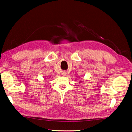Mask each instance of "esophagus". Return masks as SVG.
I'll return each instance as SVG.
<instances>
[{
    "label": "esophagus",
    "mask_w": 132,
    "mask_h": 132,
    "mask_svg": "<svg viewBox=\"0 0 132 132\" xmlns=\"http://www.w3.org/2000/svg\"><path fill=\"white\" fill-rule=\"evenodd\" d=\"M62 74V75H63V76H65V74H66L65 72H64V71H63V72Z\"/></svg>",
    "instance_id": "esophagus-1"
}]
</instances>
